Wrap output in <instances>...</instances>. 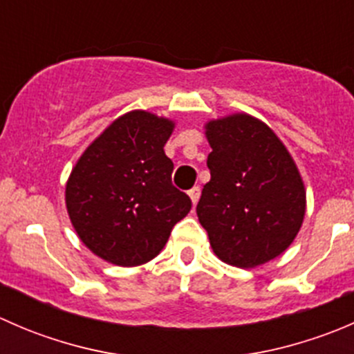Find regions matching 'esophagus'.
<instances>
[{"instance_id":"34e87169","label":"esophagus","mask_w":354,"mask_h":354,"mask_svg":"<svg viewBox=\"0 0 354 354\" xmlns=\"http://www.w3.org/2000/svg\"><path fill=\"white\" fill-rule=\"evenodd\" d=\"M188 195H190L192 203H194V205H197V202H198V198H200V188L198 187H194L190 192H188Z\"/></svg>"}]
</instances>
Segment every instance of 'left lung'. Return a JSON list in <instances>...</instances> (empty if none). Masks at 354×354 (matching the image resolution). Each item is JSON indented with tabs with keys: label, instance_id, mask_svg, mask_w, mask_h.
<instances>
[{
	"label": "left lung",
	"instance_id": "1",
	"mask_svg": "<svg viewBox=\"0 0 354 354\" xmlns=\"http://www.w3.org/2000/svg\"><path fill=\"white\" fill-rule=\"evenodd\" d=\"M212 152L197 216L223 262L252 269L276 259L298 234L305 185L277 135L245 113L205 124Z\"/></svg>",
	"mask_w": 354,
	"mask_h": 354
}]
</instances>
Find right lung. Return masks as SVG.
<instances>
[{
  "label": "right lung",
  "instance_id": "right-lung-1",
  "mask_svg": "<svg viewBox=\"0 0 354 354\" xmlns=\"http://www.w3.org/2000/svg\"><path fill=\"white\" fill-rule=\"evenodd\" d=\"M173 128L167 118L130 111L114 120L71 169L68 216L84 245L106 262H149L190 212L192 200L173 187V160L164 154Z\"/></svg>",
  "mask_w": 354,
  "mask_h": 354
}]
</instances>
